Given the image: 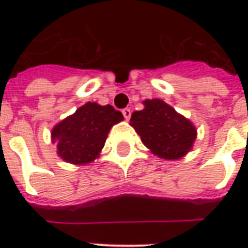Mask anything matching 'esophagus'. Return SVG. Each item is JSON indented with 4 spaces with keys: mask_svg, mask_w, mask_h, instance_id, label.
Wrapping results in <instances>:
<instances>
[{
    "mask_svg": "<svg viewBox=\"0 0 248 248\" xmlns=\"http://www.w3.org/2000/svg\"><path fill=\"white\" fill-rule=\"evenodd\" d=\"M122 114H124V119L129 121L130 117H131V110H130V108H124V110H122Z\"/></svg>",
    "mask_w": 248,
    "mask_h": 248,
    "instance_id": "1",
    "label": "esophagus"
}]
</instances>
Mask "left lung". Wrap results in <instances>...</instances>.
<instances>
[{
  "label": "left lung",
  "mask_w": 248,
  "mask_h": 248,
  "mask_svg": "<svg viewBox=\"0 0 248 248\" xmlns=\"http://www.w3.org/2000/svg\"><path fill=\"white\" fill-rule=\"evenodd\" d=\"M145 108L134 111L130 124L143 145L163 159H179L191 150L195 126L161 99H146Z\"/></svg>",
  "instance_id": "1"
}]
</instances>
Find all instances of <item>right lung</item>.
<instances>
[{"instance_id": "obj_1", "label": "right lung", "mask_w": 248, "mask_h": 248, "mask_svg": "<svg viewBox=\"0 0 248 248\" xmlns=\"http://www.w3.org/2000/svg\"><path fill=\"white\" fill-rule=\"evenodd\" d=\"M124 119L113 106L87 102L54 126L51 140L57 143V154L73 165L93 162L105 146L108 131Z\"/></svg>"}]
</instances>
